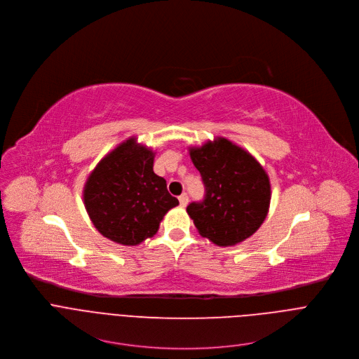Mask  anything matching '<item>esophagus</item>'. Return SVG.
Instances as JSON below:
<instances>
[{"mask_svg": "<svg viewBox=\"0 0 359 359\" xmlns=\"http://www.w3.org/2000/svg\"><path fill=\"white\" fill-rule=\"evenodd\" d=\"M178 201H180V205L182 206V208H185L187 205H188V202H189V198H188V194H182L180 198H178Z\"/></svg>", "mask_w": 359, "mask_h": 359, "instance_id": "esophagus-1", "label": "esophagus"}]
</instances>
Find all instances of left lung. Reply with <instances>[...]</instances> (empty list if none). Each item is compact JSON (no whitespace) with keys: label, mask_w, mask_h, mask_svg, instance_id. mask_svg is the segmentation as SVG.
I'll return each instance as SVG.
<instances>
[{"label":"left lung","mask_w":359,"mask_h":359,"mask_svg":"<svg viewBox=\"0 0 359 359\" xmlns=\"http://www.w3.org/2000/svg\"><path fill=\"white\" fill-rule=\"evenodd\" d=\"M189 156L205 185L203 201L187 206L199 235L225 248L250 238L270 206V180L263 167L225 137L189 147Z\"/></svg>","instance_id":"left-lung-1"}]
</instances>
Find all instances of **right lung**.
Masks as SVG:
<instances>
[{
    "instance_id": "right-lung-1",
    "label": "right lung",
    "mask_w": 359,
    "mask_h": 359,
    "mask_svg": "<svg viewBox=\"0 0 359 359\" xmlns=\"http://www.w3.org/2000/svg\"><path fill=\"white\" fill-rule=\"evenodd\" d=\"M156 153L130 137L106 154L86 180L83 202L95 228L107 239L137 246L153 238L164 215L180 202L154 170Z\"/></svg>"
}]
</instances>
